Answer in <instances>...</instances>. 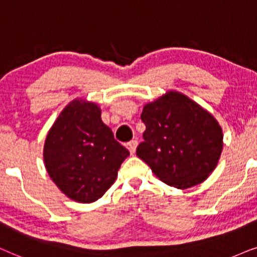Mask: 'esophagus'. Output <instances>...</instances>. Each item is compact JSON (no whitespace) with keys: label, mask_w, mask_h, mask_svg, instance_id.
Here are the masks:
<instances>
[{"label":"esophagus","mask_w":257,"mask_h":257,"mask_svg":"<svg viewBox=\"0 0 257 257\" xmlns=\"http://www.w3.org/2000/svg\"><path fill=\"white\" fill-rule=\"evenodd\" d=\"M136 147H138V141H136V140H132L131 142L126 143V148L129 149V152H131L132 155L136 152Z\"/></svg>","instance_id":"34e87169"}]
</instances>
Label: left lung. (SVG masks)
<instances>
[{
  "label": "left lung",
  "mask_w": 257,
  "mask_h": 257,
  "mask_svg": "<svg viewBox=\"0 0 257 257\" xmlns=\"http://www.w3.org/2000/svg\"><path fill=\"white\" fill-rule=\"evenodd\" d=\"M145 141L136 155L159 179L177 189L197 186L216 168L223 133L209 111L186 95L169 90L143 107Z\"/></svg>",
  "instance_id": "obj_1"
}]
</instances>
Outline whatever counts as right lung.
<instances>
[{
  "label": "right lung",
  "mask_w": 257,
  "mask_h": 257,
  "mask_svg": "<svg viewBox=\"0 0 257 257\" xmlns=\"http://www.w3.org/2000/svg\"><path fill=\"white\" fill-rule=\"evenodd\" d=\"M128 156V149L102 122L100 107L82 98H75L61 111L43 147L50 179L64 195L80 203L102 197Z\"/></svg>",
  "instance_id": "obj_1"
}]
</instances>
